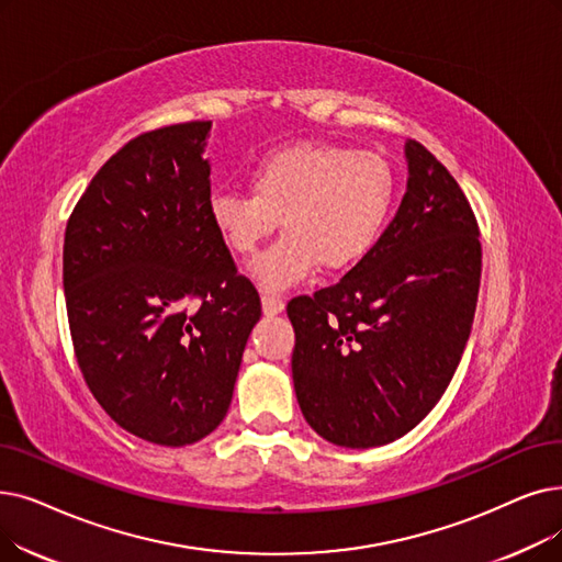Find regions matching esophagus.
Segmentation results:
<instances>
[{"mask_svg": "<svg viewBox=\"0 0 562 562\" xmlns=\"http://www.w3.org/2000/svg\"><path fill=\"white\" fill-rule=\"evenodd\" d=\"M261 307H263V314L266 316H276V314H282L284 312V301L280 296H268L263 294L261 296Z\"/></svg>", "mask_w": 562, "mask_h": 562, "instance_id": "34e87169", "label": "esophagus"}]
</instances>
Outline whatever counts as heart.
Returning <instances> with one entry per match:
<instances>
[{
    "label": "heart",
    "instance_id": "1",
    "mask_svg": "<svg viewBox=\"0 0 562 562\" xmlns=\"http://www.w3.org/2000/svg\"><path fill=\"white\" fill-rule=\"evenodd\" d=\"M250 192H215L209 221L225 246L252 255L280 221L284 236L259 255L250 276L268 291L303 282L316 266L337 276L368 257L397 200L395 169L376 151L296 142L255 160Z\"/></svg>",
    "mask_w": 562,
    "mask_h": 562
}]
</instances>
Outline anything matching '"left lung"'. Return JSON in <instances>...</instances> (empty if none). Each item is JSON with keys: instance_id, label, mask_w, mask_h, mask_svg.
I'll list each match as a JSON object with an SVG mask.
<instances>
[{"instance_id": "1", "label": "left lung", "mask_w": 562, "mask_h": 562, "mask_svg": "<svg viewBox=\"0 0 562 562\" xmlns=\"http://www.w3.org/2000/svg\"><path fill=\"white\" fill-rule=\"evenodd\" d=\"M406 194L374 250L337 284L291 299L296 397L341 448L393 443L446 393L473 326L482 248L448 169L408 139Z\"/></svg>"}]
</instances>
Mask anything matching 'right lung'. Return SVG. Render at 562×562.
Returning <instances> with one entry per match:
<instances>
[{
    "mask_svg": "<svg viewBox=\"0 0 562 562\" xmlns=\"http://www.w3.org/2000/svg\"><path fill=\"white\" fill-rule=\"evenodd\" d=\"M211 121L142 133L99 169L64 236L72 349L126 431L181 448L227 416L261 301L209 221Z\"/></svg>",
    "mask_w": 562,
    "mask_h": 562,
    "instance_id": "1",
    "label": "right lung"
}]
</instances>
